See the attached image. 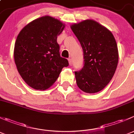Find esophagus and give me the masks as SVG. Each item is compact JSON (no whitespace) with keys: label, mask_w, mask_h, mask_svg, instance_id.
<instances>
[{"label":"esophagus","mask_w":134,"mask_h":134,"mask_svg":"<svg viewBox=\"0 0 134 134\" xmlns=\"http://www.w3.org/2000/svg\"><path fill=\"white\" fill-rule=\"evenodd\" d=\"M68 61H69V63L70 65H72V59H71V58H69L68 59Z\"/></svg>","instance_id":"1"}]
</instances>
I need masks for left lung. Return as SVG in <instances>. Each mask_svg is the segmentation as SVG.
I'll use <instances>...</instances> for the list:
<instances>
[{
    "label": "left lung",
    "instance_id": "8db88e82",
    "mask_svg": "<svg viewBox=\"0 0 134 134\" xmlns=\"http://www.w3.org/2000/svg\"><path fill=\"white\" fill-rule=\"evenodd\" d=\"M71 28L80 43L84 59L82 69L75 72L77 86L87 93L100 91L113 78L118 64L114 36L106 27L91 19Z\"/></svg>",
    "mask_w": 134,
    "mask_h": 134
}]
</instances>
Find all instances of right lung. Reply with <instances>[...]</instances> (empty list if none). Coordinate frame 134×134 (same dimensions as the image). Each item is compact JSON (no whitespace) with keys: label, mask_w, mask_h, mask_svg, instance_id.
Segmentation results:
<instances>
[{"label":"right lung","mask_w":134,"mask_h":134,"mask_svg":"<svg viewBox=\"0 0 134 134\" xmlns=\"http://www.w3.org/2000/svg\"><path fill=\"white\" fill-rule=\"evenodd\" d=\"M65 28L50 16L34 20L19 34L15 43L14 60L19 73L32 88L44 90L59 77L68 60L61 57L57 37Z\"/></svg>","instance_id":"1"}]
</instances>
